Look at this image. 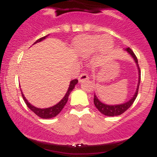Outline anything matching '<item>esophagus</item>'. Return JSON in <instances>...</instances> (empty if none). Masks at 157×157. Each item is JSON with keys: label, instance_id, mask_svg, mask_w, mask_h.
Masks as SVG:
<instances>
[{"label": "esophagus", "instance_id": "obj_1", "mask_svg": "<svg viewBox=\"0 0 157 157\" xmlns=\"http://www.w3.org/2000/svg\"><path fill=\"white\" fill-rule=\"evenodd\" d=\"M88 78H89L88 75H87L86 73H82V74H81L79 76H78V82H82L87 80Z\"/></svg>", "mask_w": 157, "mask_h": 157}]
</instances>
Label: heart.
Masks as SVG:
<instances>
[{
  "label": "heart",
  "mask_w": 157,
  "mask_h": 157,
  "mask_svg": "<svg viewBox=\"0 0 157 157\" xmlns=\"http://www.w3.org/2000/svg\"><path fill=\"white\" fill-rule=\"evenodd\" d=\"M113 40L110 36L86 35L80 36L73 43L75 53L81 57H86L92 54L98 48L100 53L105 54L112 49Z\"/></svg>",
  "instance_id": "1"
}]
</instances>
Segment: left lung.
Segmentation results:
<instances>
[{
  "label": "left lung",
  "instance_id": "left-lung-1",
  "mask_svg": "<svg viewBox=\"0 0 157 157\" xmlns=\"http://www.w3.org/2000/svg\"><path fill=\"white\" fill-rule=\"evenodd\" d=\"M124 50H125L126 52H128L130 56H132L134 62H135L136 65H137V67H138V86H137V89H136L134 95L133 96L132 98H130V100H129L128 101H127V102H125V103L120 104V105H106V104H104L102 103V102L98 99V97L94 94V105H95L96 108L98 109L99 112H101V113H102V114H104L105 116H117L123 114V112H126V111H127V109H128L129 108L133 105L134 101H135L136 98H137V95H138V88H139L140 81H141V71H140L139 66H138V59H137V57H136L135 54L134 53V52H133L130 48H125Z\"/></svg>",
  "mask_w": 157,
  "mask_h": 157
}]
</instances>
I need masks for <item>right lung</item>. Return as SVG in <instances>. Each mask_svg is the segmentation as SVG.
Listing matches in <instances>:
<instances>
[{
	"mask_svg": "<svg viewBox=\"0 0 157 157\" xmlns=\"http://www.w3.org/2000/svg\"><path fill=\"white\" fill-rule=\"evenodd\" d=\"M48 36V35L45 36V37H41V38H39L38 40H37V41L34 43V44H36V43L40 42V41L45 39ZM77 83H78L77 79L71 80L70 82V85H69L68 90H67V91L66 94H65V96L63 98V99L59 101V103L56 104V105H53V106L52 107H49V108H46V109H39V108H36V107L33 106V105H32L30 103H29L28 101L25 98L23 92H21L22 97H23V100H24L25 103H26V105H27V107H28L29 109H30L32 112H34L37 116H39V117L42 118V119H50V118H53L55 117V116H56L58 114H59V112H61V110L63 109L64 105H66L67 102L68 97L69 95H70L71 92L73 90V89L75 88V86ZM20 90H21V89H20Z\"/></svg>",
	"mask_w": 157,
	"mask_h": 157,
	"instance_id": "right-lung-1",
	"label": "right lung"
}]
</instances>
